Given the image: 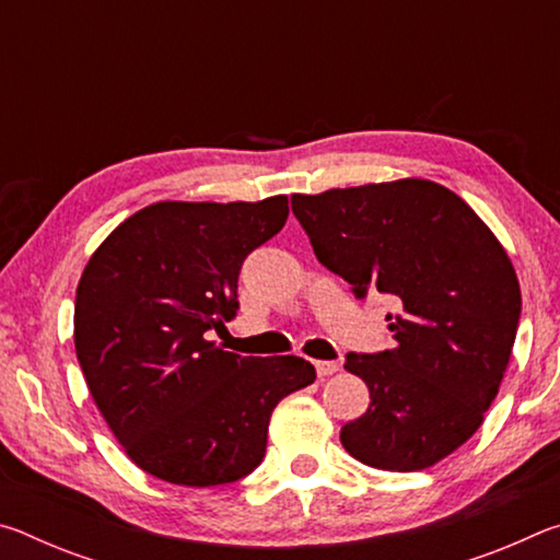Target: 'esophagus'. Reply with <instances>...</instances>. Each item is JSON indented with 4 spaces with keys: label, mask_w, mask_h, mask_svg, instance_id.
Returning a JSON list of instances; mask_svg holds the SVG:
<instances>
[{
    "label": "esophagus",
    "mask_w": 560,
    "mask_h": 560,
    "mask_svg": "<svg viewBox=\"0 0 560 560\" xmlns=\"http://www.w3.org/2000/svg\"><path fill=\"white\" fill-rule=\"evenodd\" d=\"M314 368H316L318 377H328V375H334L340 365L336 363V360H314Z\"/></svg>",
    "instance_id": "1"
}]
</instances>
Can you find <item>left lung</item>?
Listing matches in <instances>:
<instances>
[{"label": "left lung", "instance_id": "obj_1", "mask_svg": "<svg viewBox=\"0 0 560 560\" xmlns=\"http://www.w3.org/2000/svg\"><path fill=\"white\" fill-rule=\"evenodd\" d=\"M318 261L353 287L397 299L395 348L348 353L371 405L340 428L358 462L420 471L485 422L514 348L521 289L509 254L471 207L432 179L293 195Z\"/></svg>", "mask_w": 560, "mask_h": 560}]
</instances>
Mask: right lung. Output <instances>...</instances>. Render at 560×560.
Instances as JSON below:
<instances>
[{"label":"right lung","instance_id":"1","mask_svg":"<svg viewBox=\"0 0 560 560\" xmlns=\"http://www.w3.org/2000/svg\"><path fill=\"white\" fill-rule=\"evenodd\" d=\"M287 217V195L155 202L91 254L75 289V355L110 432L153 477L179 487L246 477L267 452L273 407L316 381L303 358H242L207 338L240 311L246 254Z\"/></svg>","mask_w":560,"mask_h":560}]
</instances>
